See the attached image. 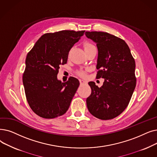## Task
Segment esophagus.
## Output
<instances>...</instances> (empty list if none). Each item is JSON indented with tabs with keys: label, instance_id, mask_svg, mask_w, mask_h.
I'll list each match as a JSON object with an SVG mask.
<instances>
[{
	"label": "esophagus",
	"instance_id": "34e87169",
	"mask_svg": "<svg viewBox=\"0 0 157 157\" xmlns=\"http://www.w3.org/2000/svg\"><path fill=\"white\" fill-rule=\"evenodd\" d=\"M79 83H80L81 85H85V84L87 83L86 81L83 80V79H79Z\"/></svg>",
	"mask_w": 157,
	"mask_h": 157
}]
</instances>
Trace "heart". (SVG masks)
<instances>
[{"label":"heart","mask_w":157,"mask_h":157,"mask_svg":"<svg viewBox=\"0 0 157 157\" xmlns=\"http://www.w3.org/2000/svg\"><path fill=\"white\" fill-rule=\"evenodd\" d=\"M92 46H93L92 44H90V43L86 42V43H85V44H84V49H87V48H89V47H92ZM78 74L79 75V76H85V72L82 71H79V72H78Z\"/></svg>","instance_id":"1"}]
</instances>
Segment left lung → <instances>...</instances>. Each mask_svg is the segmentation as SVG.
Listing matches in <instances>:
<instances>
[{"label": "left lung", "instance_id": "left-lung-1", "mask_svg": "<svg viewBox=\"0 0 157 157\" xmlns=\"http://www.w3.org/2000/svg\"><path fill=\"white\" fill-rule=\"evenodd\" d=\"M98 49L97 78H104L99 88L89 82L92 92L86 99L88 111L94 117L109 120L128 106L136 86L135 62L125 41L106 32L86 31Z\"/></svg>", "mask_w": 157, "mask_h": 157}]
</instances>
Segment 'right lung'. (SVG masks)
Instances as JSON below:
<instances>
[{
	"mask_svg": "<svg viewBox=\"0 0 157 157\" xmlns=\"http://www.w3.org/2000/svg\"><path fill=\"white\" fill-rule=\"evenodd\" d=\"M84 33L63 30L44 34L27 55L23 84L28 104L38 116L53 119L69 109L79 82L71 77L62 83L57 75L59 65L67 63L70 50Z\"/></svg>",
	"mask_w": 157,
	"mask_h": 157,
	"instance_id": "right-lung-1",
	"label": "right lung"
}]
</instances>
